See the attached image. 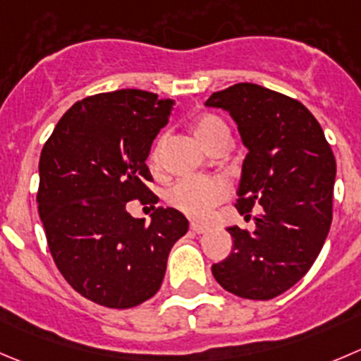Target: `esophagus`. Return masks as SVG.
Listing matches in <instances>:
<instances>
[{"instance_id": "esophagus-1", "label": "esophagus", "mask_w": 361, "mask_h": 361, "mask_svg": "<svg viewBox=\"0 0 361 361\" xmlns=\"http://www.w3.org/2000/svg\"><path fill=\"white\" fill-rule=\"evenodd\" d=\"M190 230H191V232H195V234H204V232H207V230H209V226L204 225V223L191 221Z\"/></svg>"}]
</instances>
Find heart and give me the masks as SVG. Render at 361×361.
<instances>
[{
  "label": "heart",
  "instance_id": "b5f03b06",
  "mask_svg": "<svg viewBox=\"0 0 361 361\" xmlns=\"http://www.w3.org/2000/svg\"><path fill=\"white\" fill-rule=\"evenodd\" d=\"M195 135L204 143L207 149L218 143L219 138L228 136V127L219 116L216 115H202L195 122ZM164 140L166 136H159L150 150V164L157 168L161 163V154H163ZM230 195V186L223 178H183L168 188L166 202L173 209L180 211L190 218H205L211 214L216 205L226 200Z\"/></svg>",
  "mask_w": 361,
  "mask_h": 361
}]
</instances>
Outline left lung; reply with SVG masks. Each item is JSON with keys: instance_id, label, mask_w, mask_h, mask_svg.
Returning <instances> with one entry per match:
<instances>
[{"instance_id": "8db88e82", "label": "left lung", "mask_w": 361, "mask_h": 361, "mask_svg": "<svg viewBox=\"0 0 361 361\" xmlns=\"http://www.w3.org/2000/svg\"><path fill=\"white\" fill-rule=\"evenodd\" d=\"M205 104L230 113L248 149L235 207L241 214L264 209L255 216L253 234L226 228L234 250L212 264V274L235 296L271 300L307 274L324 245L335 156L315 116L293 97L238 83L214 92Z\"/></svg>"}]
</instances>
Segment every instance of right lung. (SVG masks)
<instances>
[{
	"instance_id": "1",
	"label": "right lung",
	"mask_w": 361,
	"mask_h": 361,
	"mask_svg": "<svg viewBox=\"0 0 361 361\" xmlns=\"http://www.w3.org/2000/svg\"><path fill=\"white\" fill-rule=\"evenodd\" d=\"M171 101L145 90L106 92L67 109L40 154L37 191L49 252L68 286L108 308H131L159 290L168 253L188 232L186 216L159 198L147 157ZM140 200L145 224L126 212Z\"/></svg>"
}]
</instances>
